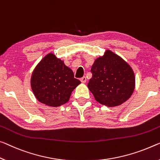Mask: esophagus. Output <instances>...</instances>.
Returning a JSON list of instances; mask_svg holds the SVG:
<instances>
[{"label":"esophagus","instance_id":"1","mask_svg":"<svg viewBox=\"0 0 160 160\" xmlns=\"http://www.w3.org/2000/svg\"><path fill=\"white\" fill-rule=\"evenodd\" d=\"M80 80H81V82H82V83H85L86 82H87V78H86L85 77H82Z\"/></svg>","mask_w":160,"mask_h":160}]
</instances>
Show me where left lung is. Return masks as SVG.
<instances>
[{
	"mask_svg": "<svg viewBox=\"0 0 160 160\" xmlns=\"http://www.w3.org/2000/svg\"><path fill=\"white\" fill-rule=\"evenodd\" d=\"M87 87L101 104L114 107L127 102L135 88L134 71L127 61L107 49L97 58L91 68Z\"/></svg>",
	"mask_w": 160,
	"mask_h": 160,
	"instance_id": "obj_1",
	"label": "left lung"
}]
</instances>
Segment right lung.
<instances>
[{
  "mask_svg": "<svg viewBox=\"0 0 160 160\" xmlns=\"http://www.w3.org/2000/svg\"><path fill=\"white\" fill-rule=\"evenodd\" d=\"M80 83L73 71L53 53L41 60L31 78V89L36 99L51 107L68 102L73 89Z\"/></svg>",
  "mask_w": 160,
  "mask_h": 160,
  "instance_id": "right-lung-1",
  "label": "right lung"
}]
</instances>
